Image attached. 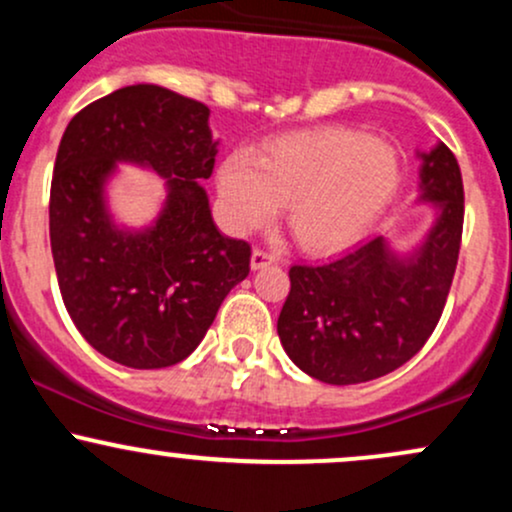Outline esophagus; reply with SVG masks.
I'll list each match as a JSON object with an SVG mask.
<instances>
[{"mask_svg":"<svg viewBox=\"0 0 512 512\" xmlns=\"http://www.w3.org/2000/svg\"><path fill=\"white\" fill-rule=\"evenodd\" d=\"M276 260H279V257H276L274 252L257 248V250H252L250 264H252V269H264V267H269V264H274Z\"/></svg>","mask_w":512,"mask_h":512,"instance_id":"obj_1","label":"esophagus"}]
</instances>
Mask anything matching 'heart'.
Instances as JSON below:
<instances>
[{
  "label": "heart",
  "mask_w": 512,
  "mask_h": 512,
  "mask_svg": "<svg viewBox=\"0 0 512 512\" xmlns=\"http://www.w3.org/2000/svg\"><path fill=\"white\" fill-rule=\"evenodd\" d=\"M399 185V158L366 132L325 127L269 144L255 163L231 156L219 168L228 219L260 228L286 204V226L305 250L346 248L368 231Z\"/></svg>",
  "instance_id": "b5f03b06"
}]
</instances>
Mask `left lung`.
Instances as JSON below:
<instances>
[{"label": "left lung", "instance_id": "obj_1", "mask_svg": "<svg viewBox=\"0 0 512 512\" xmlns=\"http://www.w3.org/2000/svg\"><path fill=\"white\" fill-rule=\"evenodd\" d=\"M421 199L436 223L407 257L375 236L322 264H293L276 332L303 373L327 385L383 378L419 354L436 330L462 243L464 190L445 144L421 154Z\"/></svg>", "mask_w": 512, "mask_h": 512}]
</instances>
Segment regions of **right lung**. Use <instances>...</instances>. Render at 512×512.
Here are the masks:
<instances>
[{
	"mask_svg": "<svg viewBox=\"0 0 512 512\" xmlns=\"http://www.w3.org/2000/svg\"><path fill=\"white\" fill-rule=\"evenodd\" d=\"M209 108L170 88H117L76 113L50 187V245L64 308L98 354L166 368L197 349L223 298L250 272V245L226 238L199 185L214 170ZM117 162L167 180L154 227L125 232L104 207Z\"/></svg>",
	"mask_w": 512,
	"mask_h": 512,
	"instance_id": "obj_1",
	"label": "right lung"
}]
</instances>
